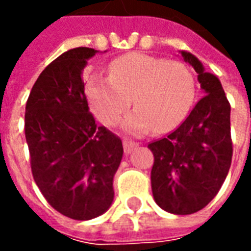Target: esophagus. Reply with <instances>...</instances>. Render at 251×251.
Listing matches in <instances>:
<instances>
[{
  "label": "esophagus",
  "mask_w": 251,
  "mask_h": 251,
  "mask_svg": "<svg viewBox=\"0 0 251 251\" xmlns=\"http://www.w3.org/2000/svg\"><path fill=\"white\" fill-rule=\"evenodd\" d=\"M138 147V144L134 141H130V140H124V151H125L126 154H129V153L134 149V148Z\"/></svg>",
  "instance_id": "esophagus-1"
}]
</instances>
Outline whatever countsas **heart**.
I'll return each instance as SVG.
<instances>
[{"instance_id":"heart-1","label":"heart","mask_w":251,"mask_h":251,"mask_svg":"<svg viewBox=\"0 0 251 251\" xmlns=\"http://www.w3.org/2000/svg\"><path fill=\"white\" fill-rule=\"evenodd\" d=\"M195 93L194 75L184 63L145 53L115 59L110 76L94 75L87 83L90 106L104 125H115L133 98L136 109L126 115L124 127L136 136L179 125L194 103Z\"/></svg>"}]
</instances>
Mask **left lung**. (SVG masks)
<instances>
[{"label":"left lung","instance_id":"1","mask_svg":"<svg viewBox=\"0 0 251 251\" xmlns=\"http://www.w3.org/2000/svg\"><path fill=\"white\" fill-rule=\"evenodd\" d=\"M185 62L198 72L204 93L181 125L148 148L154 156L151 174L153 198L176 215L198 212L219 192L231 165L230 103L219 79L189 52Z\"/></svg>","mask_w":251,"mask_h":251}]
</instances>
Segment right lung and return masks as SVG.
Here are the masks:
<instances>
[{"label":"right lung","mask_w":251,"mask_h":251,"mask_svg":"<svg viewBox=\"0 0 251 251\" xmlns=\"http://www.w3.org/2000/svg\"><path fill=\"white\" fill-rule=\"evenodd\" d=\"M98 51L79 47L46 67L25 107V138L36 184L64 216L88 221L109 210L124 148L88 110L82 75Z\"/></svg>","instance_id":"add662e5"}]
</instances>
